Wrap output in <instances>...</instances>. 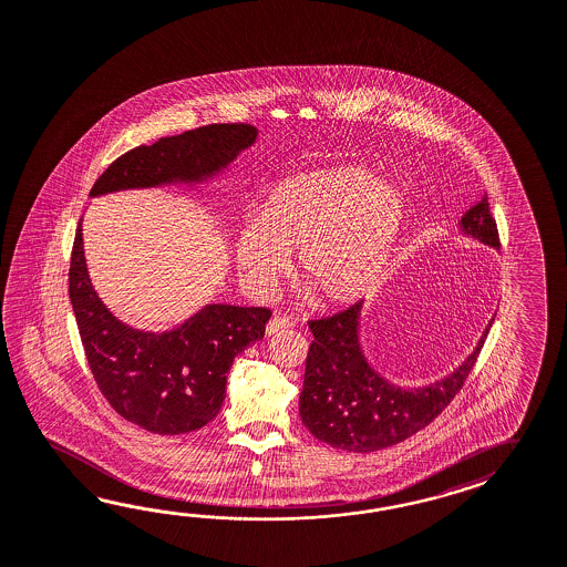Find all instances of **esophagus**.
Returning <instances> with one entry per match:
<instances>
[{"label": "esophagus", "mask_w": 567, "mask_h": 567, "mask_svg": "<svg viewBox=\"0 0 567 567\" xmlns=\"http://www.w3.org/2000/svg\"><path fill=\"white\" fill-rule=\"evenodd\" d=\"M290 326H292V323H290L289 318H272L266 323V333L272 336V333L280 332V330H287Z\"/></svg>", "instance_id": "34e87169"}]
</instances>
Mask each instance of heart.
<instances>
[{
    "mask_svg": "<svg viewBox=\"0 0 567 567\" xmlns=\"http://www.w3.org/2000/svg\"><path fill=\"white\" fill-rule=\"evenodd\" d=\"M405 198L391 182L354 166L299 172L278 182L235 239L239 272L268 287L297 251V277L326 305L359 301L379 282L400 239Z\"/></svg>",
    "mask_w": 567,
    "mask_h": 567,
    "instance_id": "heart-1",
    "label": "heart"
}]
</instances>
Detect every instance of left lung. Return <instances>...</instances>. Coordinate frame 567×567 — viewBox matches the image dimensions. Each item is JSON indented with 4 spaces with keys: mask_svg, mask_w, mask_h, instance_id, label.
Wrapping results in <instances>:
<instances>
[{
    "mask_svg": "<svg viewBox=\"0 0 567 567\" xmlns=\"http://www.w3.org/2000/svg\"><path fill=\"white\" fill-rule=\"evenodd\" d=\"M461 234L499 248L496 219L487 196L461 217ZM362 301L332 318L309 321L313 342L305 362L299 414L321 442L352 453H373L426 429L453 401L482 352L489 319L480 342L455 371L424 386L393 385L374 371L360 346Z\"/></svg>",
    "mask_w": 567,
    "mask_h": 567,
    "instance_id": "1",
    "label": "left lung"
}]
</instances>
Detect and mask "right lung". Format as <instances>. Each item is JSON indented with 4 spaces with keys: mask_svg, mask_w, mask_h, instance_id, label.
<instances>
[{
    "mask_svg": "<svg viewBox=\"0 0 567 567\" xmlns=\"http://www.w3.org/2000/svg\"><path fill=\"white\" fill-rule=\"evenodd\" d=\"M258 137L251 125H207L141 145L92 186L90 196L217 176ZM70 299L85 359L116 414L153 434L203 429L221 412L234 359L262 340L270 309L205 305L169 332H143L114 318L87 275L82 221L70 266Z\"/></svg>",
    "mask_w": 567,
    "mask_h": 567,
    "instance_id": "obj_1",
    "label": "right lung"
}]
</instances>
